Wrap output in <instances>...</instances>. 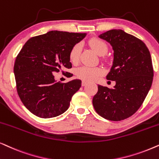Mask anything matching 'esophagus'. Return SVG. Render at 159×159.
<instances>
[{
  "label": "esophagus",
  "mask_w": 159,
  "mask_h": 159,
  "mask_svg": "<svg viewBox=\"0 0 159 159\" xmlns=\"http://www.w3.org/2000/svg\"><path fill=\"white\" fill-rule=\"evenodd\" d=\"M87 84H88V82L84 81V80H83V81L82 82V86H85Z\"/></svg>",
  "instance_id": "1"
}]
</instances>
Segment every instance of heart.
<instances>
[{
	"instance_id": "b5f03b06",
	"label": "heart",
	"mask_w": 159,
	"mask_h": 159,
	"mask_svg": "<svg viewBox=\"0 0 159 159\" xmlns=\"http://www.w3.org/2000/svg\"><path fill=\"white\" fill-rule=\"evenodd\" d=\"M88 44L91 48L99 55H104L107 53V45L104 41L97 38H92L88 41ZM80 52H81V45L76 44L71 49L69 52V58L73 63H77L80 59ZM104 70L100 67H92L88 66H82L76 70V75L80 79L86 80V81H92L96 80L99 76L103 75Z\"/></svg>"
}]
</instances>
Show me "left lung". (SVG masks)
<instances>
[{"instance_id":"obj_1","label":"left lung","mask_w":159,"mask_h":159,"mask_svg":"<svg viewBox=\"0 0 159 159\" xmlns=\"http://www.w3.org/2000/svg\"><path fill=\"white\" fill-rule=\"evenodd\" d=\"M114 50V60L107 79L115 81L114 88L98 85L93 98L100 116L120 121L133 115L143 104L153 79L151 56L143 41L123 30H110L99 35Z\"/></svg>"}]
</instances>
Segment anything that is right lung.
<instances>
[{
    "mask_svg": "<svg viewBox=\"0 0 159 159\" xmlns=\"http://www.w3.org/2000/svg\"><path fill=\"white\" fill-rule=\"evenodd\" d=\"M86 34L52 30L28 39L16 57L14 66L16 90L24 106L42 118L63 114L73 95L81 87V80L56 82L55 72L71 69L69 52Z\"/></svg>",
    "mask_w": 159,
    "mask_h": 159,
    "instance_id": "obj_1",
    "label": "right lung"
}]
</instances>
